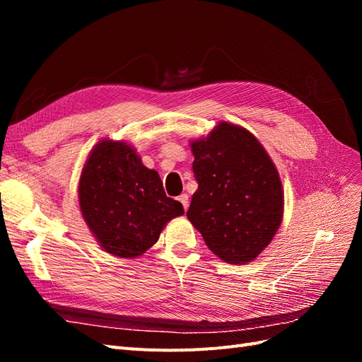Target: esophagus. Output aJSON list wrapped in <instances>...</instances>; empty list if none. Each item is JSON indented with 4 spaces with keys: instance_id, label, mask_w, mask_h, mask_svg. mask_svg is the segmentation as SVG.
Returning <instances> with one entry per match:
<instances>
[{
    "instance_id": "obj_1",
    "label": "esophagus",
    "mask_w": 362,
    "mask_h": 362,
    "mask_svg": "<svg viewBox=\"0 0 362 362\" xmlns=\"http://www.w3.org/2000/svg\"><path fill=\"white\" fill-rule=\"evenodd\" d=\"M178 201L182 204L184 210H187V208H189V196L185 194V193H182V194H180V196H178Z\"/></svg>"
}]
</instances>
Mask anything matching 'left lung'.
<instances>
[{
  "instance_id": "left-lung-1",
  "label": "left lung",
  "mask_w": 362,
  "mask_h": 362,
  "mask_svg": "<svg viewBox=\"0 0 362 362\" xmlns=\"http://www.w3.org/2000/svg\"><path fill=\"white\" fill-rule=\"evenodd\" d=\"M193 193L189 221L228 264L255 259L282 222L284 192L275 164L257 137L228 122L192 141Z\"/></svg>"
}]
</instances>
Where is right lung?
<instances>
[{
  "label": "right lung",
  "mask_w": 362,
  "mask_h": 362,
  "mask_svg": "<svg viewBox=\"0 0 362 362\" xmlns=\"http://www.w3.org/2000/svg\"><path fill=\"white\" fill-rule=\"evenodd\" d=\"M78 199L98 243L120 258L145 254L164 225L184 214L181 202L168 198L158 173L145 168L133 148L107 139L84 164Z\"/></svg>",
  "instance_id": "obj_1"
}]
</instances>
